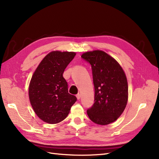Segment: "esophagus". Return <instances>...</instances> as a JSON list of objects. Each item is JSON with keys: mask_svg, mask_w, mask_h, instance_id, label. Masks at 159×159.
<instances>
[{"mask_svg": "<svg viewBox=\"0 0 159 159\" xmlns=\"http://www.w3.org/2000/svg\"><path fill=\"white\" fill-rule=\"evenodd\" d=\"M76 98H77V99H78V100L80 99V98H81V95H80V94H78V95H76Z\"/></svg>", "mask_w": 159, "mask_h": 159, "instance_id": "34e87169", "label": "esophagus"}]
</instances>
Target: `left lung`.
<instances>
[{"label": "left lung", "mask_w": 159, "mask_h": 159, "mask_svg": "<svg viewBox=\"0 0 159 159\" xmlns=\"http://www.w3.org/2000/svg\"><path fill=\"white\" fill-rule=\"evenodd\" d=\"M81 57L91 66L95 102L88 109L93 123L106 125L121 116L128 102V84L125 71L117 61L102 50L86 52Z\"/></svg>", "instance_id": "8db88e82"}]
</instances>
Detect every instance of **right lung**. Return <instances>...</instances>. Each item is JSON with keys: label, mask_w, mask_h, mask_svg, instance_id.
I'll return each mask as SVG.
<instances>
[{"label": "right lung", "mask_w": 159, "mask_h": 159, "mask_svg": "<svg viewBox=\"0 0 159 159\" xmlns=\"http://www.w3.org/2000/svg\"><path fill=\"white\" fill-rule=\"evenodd\" d=\"M76 54L74 52L52 51L40 61L34 72L28 87L32 107L43 121L56 124L68 116L76 102L68 93L63 74Z\"/></svg>", "instance_id": "1"}]
</instances>
